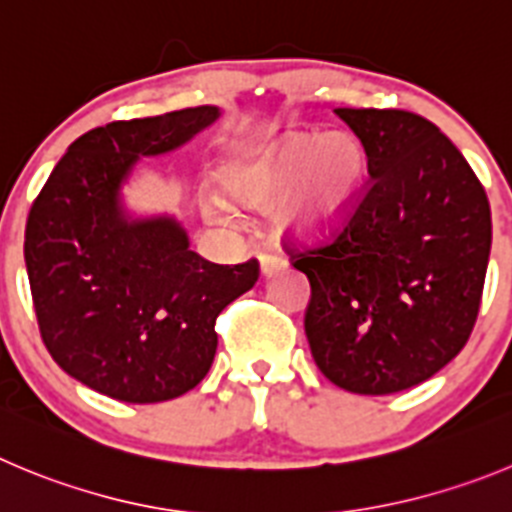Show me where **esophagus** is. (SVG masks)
Segmentation results:
<instances>
[{"mask_svg":"<svg viewBox=\"0 0 512 512\" xmlns=\"http://www.w3.org/2000/svg\"><path fill=\"white\" fill-rule=\"evenodd\" d=\"M285 265H288V262H285L283 257H278V255H260L262 275H275V272L283 270Z\"/></svg>","mask_w":512,"mask_h":512,"instance_id":"1","label":"esophagus"}]
</instances>
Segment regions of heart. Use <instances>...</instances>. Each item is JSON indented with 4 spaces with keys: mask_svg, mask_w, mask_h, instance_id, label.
<instances>
[{
    "mask_svg": "<svg viewBox=\"0 0 512 512\" xmlns=\"http://www.w3.org/2000/svg\"><path fill=\"white\" fill-rule=\"evenodd\" d=\"M310 165L337 189L326 203L304 197V176ZM364 146L351 133H295L255 159L234 161L224 169L222 184L234 202L250 209H272L270 222L278 237L313 242L326 237L353 209L364 181ZM214 222H224L219 207H209Z\"/></svg>",
    "mask_w": 512,
    "mask_h": 512,
    "instance_id": "b5f03b06",
    "label": "heart"
}]
</instances>
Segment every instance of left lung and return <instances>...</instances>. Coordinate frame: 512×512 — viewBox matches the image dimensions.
Wrapping results in <instances>:
<instances>
[{
    "mask_svg": "<svg viewBox=\"0 0 512 512\" xmlns=\"http://www.w3.org/2000/svg\"><path fill=\"white\" fill-rule=\"evenodd\" d=\"M369 181L331 240L288 245L305 272V336L328 381L381 396L432 379L465 348L493 242L490 202L455 143L396 108H336Z\"/></svg>",
    "mask_w": 512,
    "mask_h": 512,
    "instance_id": "1",
    "label": "left lung"
}]
</instances>
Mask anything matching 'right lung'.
<instances>
[{"mask_svg":"<svg viewBox=\"0 0 512 512\" xmlns=\"http://www.w3.org/2000/svg\"><path fill=\"white\" fill-rule=\"evenodd\" d=\"M217 118L199 105L93 128L32 202L25 262L42 341L111 399L156 404L194 389L217 353V315L260 278L255 257L214 265L176 219H128L118 202L138 156L174 151Z\"/></svg>","mask_w":512,"mask_h":512,"instance_id":"1","label":"right lung"}]
</instances>
